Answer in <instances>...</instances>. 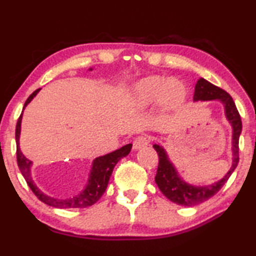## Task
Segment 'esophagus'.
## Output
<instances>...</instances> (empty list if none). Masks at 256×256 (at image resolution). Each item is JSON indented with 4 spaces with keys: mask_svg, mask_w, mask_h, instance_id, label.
I'll list each match as a JSON object with an SVG mask.
<instances>
[{
    "mask_svg": "<svg viewBox=\"0 0 256 256\" xmlns=\"http://www.w3.org/2000/svg\"><path fill=\"white\" fill-rule=\"evenodd\" d=\"M150 142V138L148 136H140L138 138H136L134 142H133V148L136 150H138L142 147L148 146Z\"/></svg>",
    "mask_w": 256,
    "mask_h": 256,
    "instance_id": "34e87169",
    "label": "esophagus"
}]
</instances>
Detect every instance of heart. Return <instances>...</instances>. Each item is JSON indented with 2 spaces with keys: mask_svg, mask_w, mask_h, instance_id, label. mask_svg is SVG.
Returning <instances> with one entry per match:
<instances>
[{
  "mask_svg": "<svg viewBox=\"0 0 256 256\" xmlns=\"http://www.w3.org/2000/svg\"><path fill=\"white\" fill-rule=\"evenodd\" d=\"M186 100V89L178 80L152 75L133 86L131 104L136 110H145L162 102L164 106L175 108Z\"/></svg>",
  "mask_w": 256,
  "mask_h": 256,
  "instance_id": "heart-1",
  "label": "heart"
}]
</instances>
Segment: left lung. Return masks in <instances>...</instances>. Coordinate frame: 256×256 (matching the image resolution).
<instances>
[{"label":"left lung","instance_id":"1","mask_svg":"<svg viewBox=\"0 0 256 256\" xmlns=\"http://www.w3.org/2000/svg\"><path fill=\"white\" fill-rule=\"evenodd\" d=\"M217 100L222 104L225 111V117L232 126V166L230 170L226 172L224 178L219 181L208 186H194L186 182L175 166L169 160L166 150L159 144H154L153 147L159 156V166L156 176V183L159 186L161 192L172 203H176L183 206H195L211 198L216 195L222 186L225 184L232 172L236 168L239 162V136L242 130L240 114L238 112L236 103L233 98L225 90L200 78L195 86L194 92V102L198 100Z\"/></svg>","mask_w":256,"mask_h":256}]
</instances>
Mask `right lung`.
I'll list each match as a JSON object with an SVG mask.
<instances>
[{
  "label": "right lung",
  "mask_w": 256,
  "mask_h": 256,
  "mask_svg": "<svg viewBox=\"0 0 256 256\" xmlns=\"http://www.w3.org/2000/svg\"><path fill=\"white\" fill-rule=\"evenodd\" d=\"M89 70H92V68H89ZM39 90H40V88L34 90L30 96H28V98L24 104L23 110L25 109V106L34 98ZM22 116H23V112H22L16 125L17 164H18L22 175L24 176L25 181H26L28 186H30V189L34 192V195L37 196L38 200H40L42 203L48 204L50 206L58 208H82L95 204L96 202L102 197L104 192H106L114 166L117 164V162L122 159V158L126 156L128 154L131 152L132 144H128V145L120 147V150H116L114 152H111L109 154H106V156H98L96 158V159H94L90 172H89L88 176L87 184L84 186V190L73 197H68V198H56V197H52L50 195H46L45 192H42L34 183V178H32L31 167L34 164H32V161L28 160V158H25V156L22 153V150L20 148Z\"/></svg>",
  "instance_id": "add662e5"
}]
</instances>
